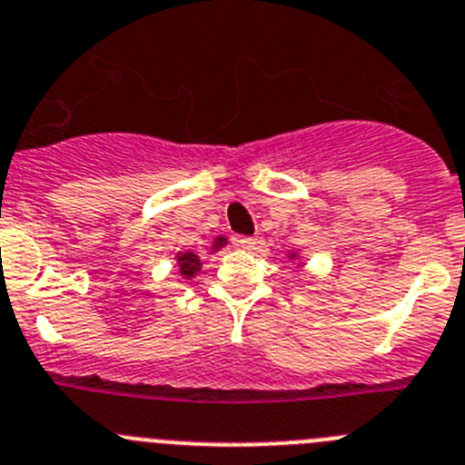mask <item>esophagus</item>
Wrapping results in <instances>:
<instances>
[{
  "label": "esophagus",
  "mask_w": 465,
  "mask_h": 465,
  "mask_svg": "<svg viewBox=\"0 0 465 465\" xmlns=\"http://www.w3.org/2000/svg\"><path fill=\"white\" fill-rule=\"evenodd\" d=\"M232 242H235L237 249H246V251H251V249H255V246H258V240H253V237L237 235V237H232Z\"/></svg>",
  "instance_id": "obj_1"
}]
</instances>
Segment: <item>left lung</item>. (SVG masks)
<instances>
[{
	"mask_svg": "<svg viewBox=\"0 0 465 465\" xmlns=\"http://www.w3.org/2000/svg\"><path fill=\"white\" fill-rule=\"evenodd\" d=\"M288 258H291L292 262H300V253H295V251H292V253H288Z\"/></svg>",
	"mask_w": 465,
	"mask_h": 465,
	"instance_id": "obj_1",
	"label": "left lung"
}]
</instances>
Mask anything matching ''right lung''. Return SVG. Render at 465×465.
Here are the masks:
<instances>
[{"label": "right lung", "instance_id": "obj_1", "mask_svg": "<svg viewBox=\"0 0 465 465\" xmlns=\"http://www.w3.org/2000/svg\"><path fill=\"white\" fill-rule=\"evenodd\" d=\"M225 244H228L225 237H216L214 251H219L221 246ZM174 261H177V272H180V276H184L186 281L193 279V276L200 272V267H203V262H200V258L193 253V251H180V253L174 255Z\"/></svg>", "mask_w": 465, "mask_h": 465}]
</instances>
